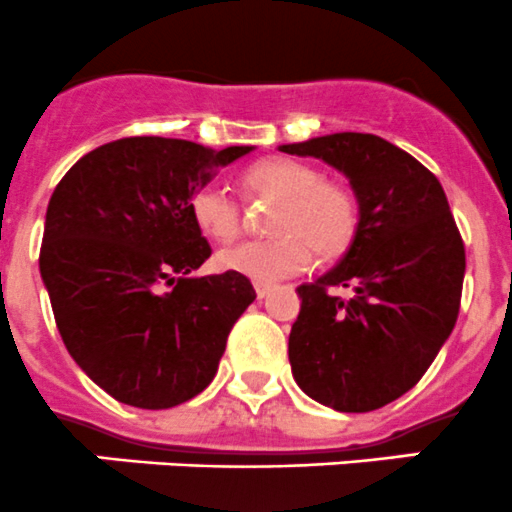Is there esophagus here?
<instances>
[{
	"instance_id": "obj_1",
	"label": "esophagus",
	"mask_w": 512,
	"mask_h": 512,
	"mask_svg": "<svg viewBox=\"0 0 512 512\" xmlns=\"http://www.w3.org/2000/svg\"><path fill=\"white\" fill-rule=\"evenodd\" d=\"M271 291H273L271 283H256V296L258 298H266Z\"/></svg>"
}]
</instances>
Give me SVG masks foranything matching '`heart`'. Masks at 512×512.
<instances>
[{
  "label": "heart",
  "mask_w": 512,
  "mask_h": 512,
  "mask_svg": "<svg viewBox=\"0 0 512 512\" xmlns=\"http://www.w3.org/2000/svg\"><path fill=\"white\" fill-rule=\"evenodd\" d=\"M246 201L273 204L266 216L268 239L246 241L216 254L221 271L241 273L256 283H273L306 271L318 261H336L358 234V201L346 184L323 179L321 171L286 156H268L241 171ZM196 229L214 241H231L241 231V206L216 186H201L189 201Z\"/></svg>",
  "instance_id": "heart-1"
}]
</instances>
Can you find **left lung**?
Instances as JSON below:
<instances>
[{"instance_id":"left-lung-1","label":"left lung","mask_w":512,"mask_h":512,"mask_svg":"<svg viewBox=\"0 0 512 512\" xmlns=\"http://www.w3.org/2000/svg\"><path fill=\"white\" fill-rule=\"evenodd\" d=\"M281 151L343 171L361 211L341 261L298 286L301 313L288 336L293 378L328 408L376 411L421 381L453 331L463 239L440 181L381 136L343 131Z\"/></svg>"}]
</instances>
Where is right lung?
I'll return each mask as SVG.
<instances>
[{"instance_id":"1","label":"right lung","mask_w":512,"mask_h":512,"mask_svg":"<svg viewBox=\"0 0 512 512\" xmlns=\"http://www.w3.org/2000/svg\"><path fill=\"white\" fill-rule=\"evenodd\" d=\"M249 151L129 136L89 151L54 189L39 251L54 321L77 366L119 403L174 408L214 381L256 291L241 273L191 278L211 246L189 201Z\"/></svg>"}]
</instances>
